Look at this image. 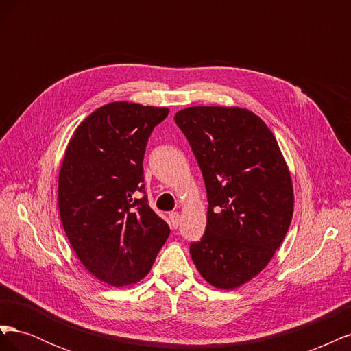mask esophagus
Listing matches in <instances>:
<instances>
[{
  "instance_id": "obj_1",
  "label": "esophagus",
  "mask_w": 351,
  "mask_h": 351,
  "mask_svg": "<svg viewBox=\"0 0 351 351\" xmlns=\"http://www.w3.org/2000/svg\"><path fill=\"white\" fill-rule=\"evenodd\" d=\"M169 222H171V227H174V228L178 227V224H180V214H178V212H171V214H169Z\"/></svg>"
}]
</instances>
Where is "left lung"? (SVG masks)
<instances>
[{"label":"left lung","mask_w":351,"mask_h":351,"mask_svg":"<svg viewBox=\"0 0 351 351\" xmlns=\"http://www.w3.org/2000/svg\"><path fill=\"white\" fill-rule=\"evenodd\" d=\"M174 120L205 180L208 221L190 244L199 274L234 290L267 267L289 231L294 209L290 169L265 121L240 107H189Z\"/></svg>","instance_id":"left-lung-1"}]
</instances>
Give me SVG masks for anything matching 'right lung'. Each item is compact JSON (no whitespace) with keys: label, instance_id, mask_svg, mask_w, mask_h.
<instances>
[{"label":"right lung","instance_id":"right-lung-1","mask_svg":"<svg viewBox=\"0 0 351 351\" xmlns=\"http://www.w3.org/2000/svg\"><path fill=\"white\" fill-rule=\"evenodd\" d=\"M168 112L127 101L102 105L74 130L62 158V227L83 267L112 287L145 278L169 236L141 197L146 142Z\"/></svg>","mask_w":351,"mask_h":351}]
</instances>
